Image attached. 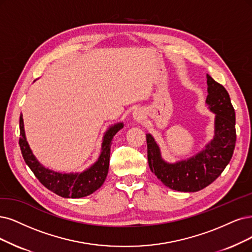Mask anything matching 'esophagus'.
<instances>
[{
    "mask_svg": "<svg viewBox=\"0 0 252 252\" xmlns=\"http://www.w3.org/2000/svg\"><path fill=\"white\" fill-rule=\"evenodd\" d=\"M133 118L135 121H137V123H140V121H142V119L144 118V112L141 110V109H135L133 111Z\"/></svg>",
    "mask_w": 252,
    "mask_h": 252,
    "instance_id": "34e87169",
    "label": "esophagus"
}]
</instances>
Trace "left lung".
I'll return each mask as SVG.
<instances>
[{
    "mask_svg": "<svg viewBox=\"0 0 252 252\" xmlns=\"http://www.w3.org/2000/svg\"><path fill=\"white\" fill-rule=\"evenodd\" d=\"M206 105L215 114L214 137L200 152L174 163L162 158L160 146L146 134L147 160L152 172L166 187L181 192H197L212 184L228 165L236 144V113L228 92L207 74Z\"/></svg>",
    "mask_w": 252,
    "mask_h": 252,
    "instance_id": "obj_1",
    "label": "left lung"
}]
</instances>
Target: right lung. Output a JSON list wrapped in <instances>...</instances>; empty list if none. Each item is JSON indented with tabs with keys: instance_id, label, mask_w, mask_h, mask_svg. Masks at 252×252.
<instances>
[{
	"instance_id": "right-lung-1",
	"label": "right lung",
	"mask_w": 252,
	"mask_h": 252,
	"mask_svg": "<svg viewBox=\"0 0 252 252\" xmlns=\"http://www.w3.org/2000/svg\"><path fill=\"white\" fill-rule=\"evenodd\" d=\"M123 127L124 123H117L108 127L102 137L98 159L82 172L54 171L37 160L27 141L23 114L20 116V146L26 164L46 189L64 198H81L95 192L104 184L109 170L112 139Z\"/></svg>"
}]
</instances>
